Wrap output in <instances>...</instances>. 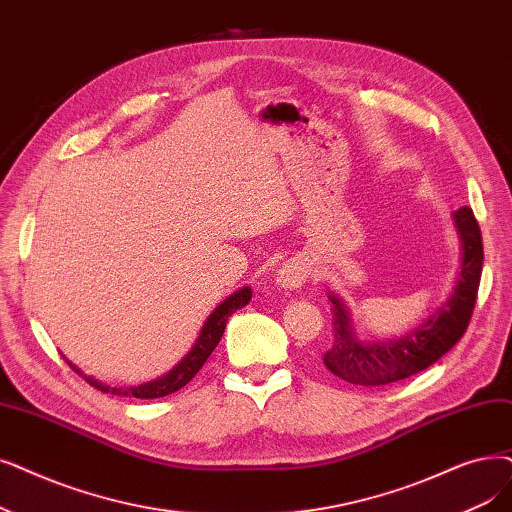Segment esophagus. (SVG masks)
Segmentation results:
<instances>
[{
	"label": "esophagus",
	"instance_id": "esophagus-1",
	"mask_svg": "<svg viewBox=\"0 0 512 512\" xmlns=\"http://www.w3.org/2000/svg\"><path fill=\"white\" fill-rule=\"evenodd\" d=\"M307 276H309V265L303 259L295 257L291 261L282 263V268L276 274V282L282 288H286V291H295V288H301L305 284Z\"/></svg>",
	"mask_w": 512,
	"mask_h": 512
}]
</instances>
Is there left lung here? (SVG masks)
<instances>
[{
    "instance_id": "8db88e82",
    "label": "left lung",
    "mask_w": 512,
    "mask_h": 512,
    "mask_svg": "<svg viewBox=\"0 0 512 512\" xmlns=\"http://www.w3.org/2000/svg\"><path fill=\"white\" fill-rule=\"evenodd\" d=\"M454 224L462 242L460 276L454 293L446 305L437 309L435 316L414 328L404 339L360 343L353 335L349 311L337 297H330L332 316H335V343L324 353V364L332 374L362 387L395 383L429 368L460 341L464 330L469 328L477 301L483 240L471 207L458 209Z\"/></svg>"
}]
</instances>
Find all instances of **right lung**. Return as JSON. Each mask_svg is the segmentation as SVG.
Wrapping results in <instances>:
<instances>
[{"mask_svg": "<svg viewBox=\"0 0 512 512\" xmlns=\"http://www.w3.org/2000/svg\"><path fill=\"white\" fill-rule=\"evenodd\" d=\"M249 301H251V288L244 286V288H240V291H236L234 295H230L224 303L217 305L213 314L207 318V322L201 330V335H198L190 353L173 370H169L165 376H161V379H157V381H150V383H144V385H138V387H110V385H104L98 379H94V376H85L69 360H64V362L73 368V372L83 376L87 383H90L94 389H98L102 393H113V395H123V397H138V399L165 397L169 393L180 391L184 385H188L194 379L196 372L203 368V364L207 362V358L217 347L221 335H224L228 318L234 314L236 309L244 307Z\"/></svg>", "mask_w": 512, "mask_h": 512, "instance_id": "right-lung-1", "label": "right lung"}]
</instances>
